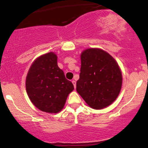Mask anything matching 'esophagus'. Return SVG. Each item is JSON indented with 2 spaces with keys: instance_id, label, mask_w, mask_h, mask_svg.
<instances>
[{
  "instance_id": "esophagus-1",
  "label": "esophagus",
  "mask_w": 148,
  "mask_h": 148,
  "mask_svg": "<svg viewBox=\"0 0 148 148\" xmlns=\"http://www.w3.org/2000/svg\"><path fill=\"white\" fill-rule=\"evenodd\" d=\"M72 84H73V85H74V88H76V81H74V80H73V81H72Z\"/></svg>"
}]
</instances>
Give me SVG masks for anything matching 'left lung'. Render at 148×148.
<instances>
[{"mask_svg":"<svg viewBox=\"0 0 148 148\" xmlns=\"http://www.w3.org/2000/svg\"><path fill=\"white\" fill-rule=\"evenodd\" d=\"M81 60L76 91L91 108L101 109L111 105L119 95L123 83L118 64L109 53L96 48L84 51Z\"/></svg>","mask_w":148,"mask_h":148,"instance_id":"8db88e82","label":"left lung"}]
</instances>
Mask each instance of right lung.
<instances>
[{"mask_svg": "<svg viewBox=\"0 0 148 148\" xmlns=\"http://www.w3.org/2000/svg\"><path fill=\"white\" fill-rule=\"evenodd\" d=\"M57 59L53 52L37 58L30 66L25 81L31 102L38 109L50 113L60 112L74 90L72 83L58 66Z\"/></svg>", "mask_w": 148, "mask_h": 148, "instance_id": "obj_1", "label": "right lung"}]
</instances>
